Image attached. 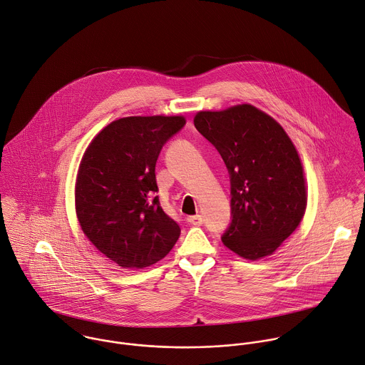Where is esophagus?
<instances>
[{
	"mask_svg": "<svg viewBox=\"0 0 365 365\" xmlns=\"http://www.w3.org/2000/svg\"><path fill=\"white\" fill-rule=\"evenodd\" d=\"M187 222H188V224H191V225L198 227V225H202L204 220H202V217H201V215H191V217H187Z\"/></svg>",
	"mask_w": 365,
	"mask_h": 365,
	"instance_id": "esophagus-1",
	"label": "esophagus"
}]
</instances>
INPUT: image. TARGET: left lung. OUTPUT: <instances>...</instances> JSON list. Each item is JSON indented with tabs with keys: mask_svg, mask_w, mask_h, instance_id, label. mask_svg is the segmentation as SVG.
Wrapping results in <instances>:
<instances>
[{
	"mask_svg": "<svg viewBox=\"0 0 365 365\" xmlns=\"http://www.w3.org/2000/svg\"><path fill=\"white\" fill-rule=\"evenodd\" d=\"M198 133L220 153L231 184V222L221 240L247 259L272 254L298 227L307 205L298 153L282 127L242 104L201 111Z\"/></svg>",
	"mask_w": 365,
	"mask_h": 365,
	"instance_id": "left-lung-1",
	"label": "left lung"
}]
</instances>
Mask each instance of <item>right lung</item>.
<instances>
[{
  "label": "right lung",
  "instance_id": "right-lung-1",
  "mask_svg": "<svg viewBox=\"0 0 365 365\" xmlns=\"http://www.w3.org/2000/svg\"><path fill=\"white\" fill-rule=\"evenodd\" d=\"M182 117H127L107 125L87 148L76 185L80 225L123 268L163 259L181 228L161 208L155 164Z\"/></svg>",
  "mask_w": 365,
  "mask_h": 365
}]
</instances>
